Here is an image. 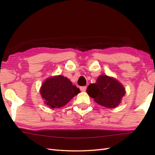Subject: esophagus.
I'll return each instance as SVG.
<instances>
[{"instance_id": "obj_1", "label": "esophagus", "mask_w": 155, "mask_h": 155, "mask_svg": "<svg viewBox=\"0 0 155 155\" xmlns=\"http://www.w3.org/2000/svg\"><path fill=\"white\" fill-rule=\"evenodd\" d=\"M86 89H87V87H86V86H83V87H80V90L81 91H85Z\"/></svg>"}]
</instances>
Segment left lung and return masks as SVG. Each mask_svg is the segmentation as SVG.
Here are the masks:
<instances>
[{
    "label": "left lung",
    "mask_w": 155,
    "mask_h": 155,
    "mask_svg": "<svg viewBox=\"0 0 155 155\" xmlns=\"http://www.w3.org/2000/svg\"><path fill=\"white\" fill-rule=\"evenodd\" d=\"M87 93L96 103L107 108H115L121 103L125 89L118 81L107 75H101L96 83L87 88Z\"/></svg>",
    "instance_id": "8db88e82"
}]
</instances>
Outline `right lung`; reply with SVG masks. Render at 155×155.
Instances as JSON below:
<instances>
[{"mask_svg":"<svg viewBox=\"0 0 155 155\" xmlns=\"http://www.w3.org/2000/svg\"><path fill=\"white\" fill-rule=\"evenodd\" d=\"M79 92V89L73 85L68 78L61 75L47 78L40 89L44 103L52 109L65 106Z\"/></svg>","mask_w":155,"mask_h":155,"instance_id":"obj_1","label":"right lung"}]
</instances>
